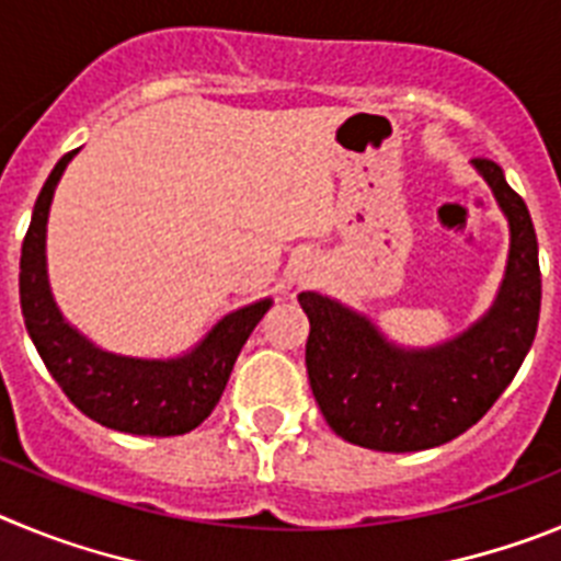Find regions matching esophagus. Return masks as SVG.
Instances as JSON below:
<instances>
[{
	"instance_id": "esophagus-1",
	"label": "esophagus",
	"mask_w": 561,
	"mask_h": 561,
	"mask_svg": "<svg viewBox=\"0 0 561 561\" xmlns=\"http://www.w3.org/2000/svg\"><path fill=\"white\" fill-rule=\"evenodd\" d=\"M309 277H311V264L306 261V264L297 266V280H309Z\"/></svg>"
}]
</instances>
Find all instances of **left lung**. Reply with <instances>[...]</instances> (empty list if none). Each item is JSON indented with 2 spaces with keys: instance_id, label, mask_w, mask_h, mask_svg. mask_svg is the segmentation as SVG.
Segmentation results:
<instances>
[{
  "instance_id": "left-lung-1",
  "label": "left lung",
  "mask_w": 561,
  "mask_h": 561,
  "mask_svg": "<svg viewBox=\"0 0 561 561\" xmlns=\"http://www.w3.org/2000/svg\"><path fill=\"white\" fill-rule=\"evenodd\" d=\"M474 168L508 216L512 252L497 304L458 340L401 351L356 311L314 291L297 295L311 323V393L329 427L356 447L419 453L458 438L489 413L531 348L542 300L531 213L497 162L478 157Z\"/></svg>"
}]
</instances>
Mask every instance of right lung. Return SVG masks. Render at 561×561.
<instances>
[{"label":"right lung","mask_w":561,"mask_h":561,"mask_svg":"<svg viewBox=\"0 0 561 561\" xmlns=\"http://www.w3.org/2000/svg\"><path fill=\"white\" fill-rule=\"evenodd\" d=\"M78 151L64 153L38 193L33 219L22 244L19 295L27 334L44 365L67 399L117 433L131 435H185L213 413L227 388L238 354L252 329L270 309V300L227 314L196 351L182 359L151 362L106 354L64 323L53 304L44 264L47 213L67 162Z\"/></svg>","instance_id":"obj_1"}]
</instances>
